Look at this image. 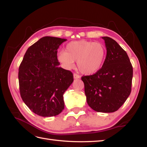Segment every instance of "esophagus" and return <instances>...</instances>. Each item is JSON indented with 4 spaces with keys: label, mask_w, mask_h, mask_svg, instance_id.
I'll use <instances>...</instances> for the list:
<instances>
[{
    "label": "esophagus",
    "mask_w": 147,
    "mask_h": 147,
    "mask_svg": "<svg viewBox=\"0 0 147 147\" xmlns=\"http://www.w3.org/2000/svg\"><path fill=\"white\" fill-rule=\"evenodd\" d=\"M73 77H74V79H80V76H79L78 74H77L76 73H74L73 74Z\"/></svg>",
    "instance_id": "34e87169"
}]
</instances>
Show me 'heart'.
<instances>
[{
	"instance_id": "heart-1",
	"label": "heart",
	"mask_w": 147,
	"mask_h": 147,
	"mask_svg": "<svg viewBox=\"0 0 147 147\" xmlns=\"http://www.w3.org/2000/svg\"><path fill=\"white\" fill-rule=\"evenodd\" d=\"M105 55L106 49L102 43L82 40L69 43L65 51L58 52L57 59L67 69L73 67L76 61L81 73L91 75L100 69Z\"/></svg>"
}]
</instances>
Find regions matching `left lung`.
<instances>
[{
	"label": "left lung",
	"instance_id": "left-lung-1",
	"mask_svg": "<svg viewBox=\"0 0 147 147\" xmlns=\"http://www.w3.org/2000/svg\"><path fill=\"white\" fill-rule=\"evenodd\" d=\"M104 40L107 55L102 68L94 74L82 77L86 102L100 112L117 111L131 91L133 67L126 51L108 36Z\"/></svg>",
	"mask_w": 147,
	"mask_h": 147
}]
</instances>
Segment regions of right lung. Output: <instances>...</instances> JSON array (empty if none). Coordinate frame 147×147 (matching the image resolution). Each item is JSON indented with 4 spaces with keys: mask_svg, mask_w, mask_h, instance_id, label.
Wrapping results in <instances>:
<instances>
[{
    "mask_svg": "<svg viewBox=\"0 0 147 147\" xmlns=\"http://www.w3.org/2000/svg\"><path fill=\"white\" fill-rule=\"evenodd\" d=\"M66 39L44 36L28 49L19 67L20 95L34 113L42 117L59 114L63 95L73 82L70 71L59 67L57 49Z\"/></svg>",
    "mask_w": 147,
    "mask_h": 147,
    "instance_id": "right-lung-1",
    "label": "right lung"
}]
</instances>
